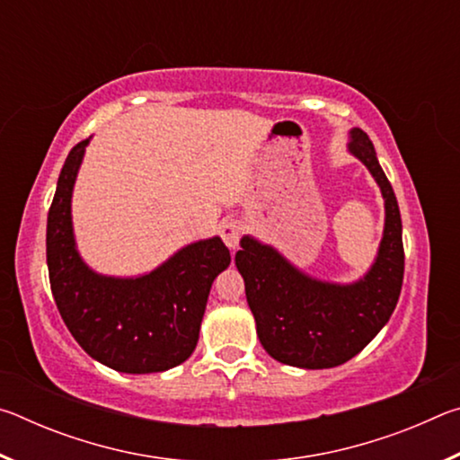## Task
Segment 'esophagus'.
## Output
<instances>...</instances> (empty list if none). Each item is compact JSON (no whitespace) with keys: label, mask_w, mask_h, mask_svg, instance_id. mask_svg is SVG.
<instances>
[{"label":"esophagus","mask_w":460,"mask_h":460,"mask_svg":"<svg viewBox=\"0 0 460 460\" xmlns=\"http://www.w3.org/2000/svg\"><path fill=\"white\" fill-rule=\"evenodd\" d=\"M221 237L225 241V245H227L229 249H237L239 237H241V227L237 223H225L221 227Z\"/></svg>","instance_id":"obj_1"}]
</instances>
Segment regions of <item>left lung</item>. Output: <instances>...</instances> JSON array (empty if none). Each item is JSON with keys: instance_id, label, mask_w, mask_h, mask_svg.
I'll return each mask as SVG.
<instances>
[{"instance_id": "obj_1", "label": "left lung", "mask_w": 460, "mask_h": 460, "mask_svg": "<svg viewBox=\"0 0 460 460\" xmlns=\"http://www.w3.org/2000/svg\"><path fill=\"white\" fill-rule=\"evenodd\" d=\"M347 152L369 170L385 211L376 260L361 278L347 284L314 278L253 235L241 237L235 253L261 347L292 367L331 369L353 359L387 324L402 292V217L394 189L363 129L349 131Z\"/></svg>"}]
</instances>
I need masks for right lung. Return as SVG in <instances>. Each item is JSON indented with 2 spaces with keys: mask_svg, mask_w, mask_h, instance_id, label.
<instances>
[{
  "mask_svg": "<svg viewBox=\"0 0 460 460\" xmlns=\"http://www.w3.org/2000/svg\"><path fill=\"white\" fill-rule=\"evenodd\" d=\"M91 142L76 144L60 170L46 225V263L54 302L75 341L119 373H158L192 355L215 278L231 253L219 235L178 249L139 276L93 270L76 247L73 190Z\"/></svg>",
  "mask_w": 460,
  "mask_h": 460,
  "instance_id": "right-lung-1",
  "label": "right lung"
}]
</instances>
